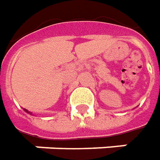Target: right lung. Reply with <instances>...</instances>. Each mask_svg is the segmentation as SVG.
<instances>
[{
	"mask_svg": "<svg viewBox=\"0 0 160 160\" xmlns=\"http://www.w3.org/2000/svg\"><path fill=\"white\" fill-rule=\"evenodd\" d=\"M24 110H25V112H27V113H29V114H31V112H27V110H25V109H24Z\"/></svg>",
	"mask_w": 160,
	"mask_h": 160,
	"instance_id": "add662e5",
	"label": "right lung"
}]
</instances>
